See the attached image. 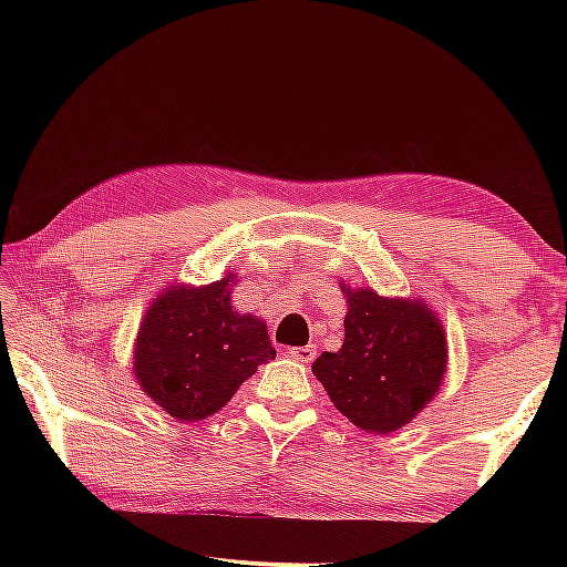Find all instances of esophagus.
<instances>
[{"mask_svg": "<svg viewBox=\"0 0 567 567\" xmlns=\"http://www.w3.org/2000/svg\"><path fill=\"white\" fill-rule=\"evenodd\" d=\"M315 354H318V350H315L312 344H302V348H290V358L297 360V362H302V364L312 362Z\"/></svg>", "mask_w": 567, "mask_h": 567, "instance_id": "34e87169", "label": "esophagus"}]
</instances>
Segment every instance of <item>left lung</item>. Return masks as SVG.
<instances>
[{"label": "left lung", "instance_id": "1", "mask_svg": "<svg viewBox=\"0 0 567 567\" xmlns=\"http://www.w3.org/2000/svg\"><path fill=\"white\" fill-rule=\"evenodd\" d=\"M344 340L312 362L332 405L364 433L388 435L425 410L447 372L443 320L425 300L342 282Z\"/></svg>", "mask_w": 567, "mask_h": 567}]
</instances>
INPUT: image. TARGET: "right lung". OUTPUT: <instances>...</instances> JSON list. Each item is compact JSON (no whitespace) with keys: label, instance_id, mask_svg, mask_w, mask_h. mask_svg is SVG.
Instances as JSON below:
<instances>
[{"label":"right lung","instance_id":"1","mask_svg":"<svg viewBox=\"0 0 567 567\" xmlns=\"http://www.w3.org/2000/svg\"><path fill=\"white\" fill-rule=\"evenodd\" d=\"M235 282L233 272L203 287L172 282L140 322L132 375L179 422L215 415L277 354L265 320L233 307Z\"/></svg>","mask_w":567,"mask_h":567}]
</instances>
